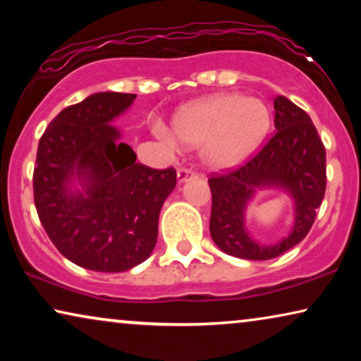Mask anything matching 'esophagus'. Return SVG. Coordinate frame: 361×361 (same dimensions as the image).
I'll return each instance as SVG.
<instances>
[{
    "label": "esophagus",
    "instance_id": "obj_1",
    "mask_svg": "<svg viewBox=\"0 0 361 361\" xmlns=\"http://www.w3.org/2000/svg\"><path fill=\"white\" fill-rule=\"evenodd\" d=\"M194 176H197V172L189 169V167H180V169L177 171V179H179V182H185L189 177Z\"/></svg>",
    "mask_w": 361,
    "mask_h": 361
}]
</instances>
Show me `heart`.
Listing matches in <instances>:
<instances>
[{
    "label": "heart",
    "instance_id": "b5f03b06",
    "mask_svg": "<svg viewBox=\"0 0 361 361\" xmlns=\"http://www.w3.org/2000/svg\"><path fill=\"white\" fill-rule=\"evenodd\" d=\"M271 123L269 106L259 98L220 93L180 108L172 130L182 145L200 146L207 164L226 167L248 157L268 136Z\"/></svg>",
    "mask_w": 361,
    "mask_h": 361
}]
</instances>
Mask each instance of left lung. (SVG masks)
<instances>
[{"instance_id":"8db88e82","label":"left lung","mask_w":361,"mask_h":361,"mask_svg":"<svg viewBox=\"0 0 361 361\" xmlns=\"http://www.w3.org/2000/svg\"><path fill=\"white\" fill-rule=\"evenodd\" d=\"M274 128V135L248 161L209 177L212 240L236 258L271 259L286 253L307 236L324 200L325 147L307 113L289 98L276 97ZM258 186H281L295 199L293 233L273 247L255 244L243 225L245 202Z\"/></svg>"}]
</instances>
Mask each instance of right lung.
<instances>
[{
	"label": "right lung",
	"mask_w": 361,
	"mask_h": 361,
	"mask_svg": "<svg viewBox=\"0 0 361 361\" xmlns=\"http://www.w3.org/2000/svg\"><path fill=\"white\" fill-rule=\"evenodd\" d=\"M135 98L87 97L63 108L39 140L32 174L39 220L67 259L100 273H121L149 258L161 207L177 182L174 167L136 162L131 146L108 125ZM73 175L86 182L83 195L68 190Z\"/></svg>",
	"instance_id": "obj_1"
}]
</instances>
